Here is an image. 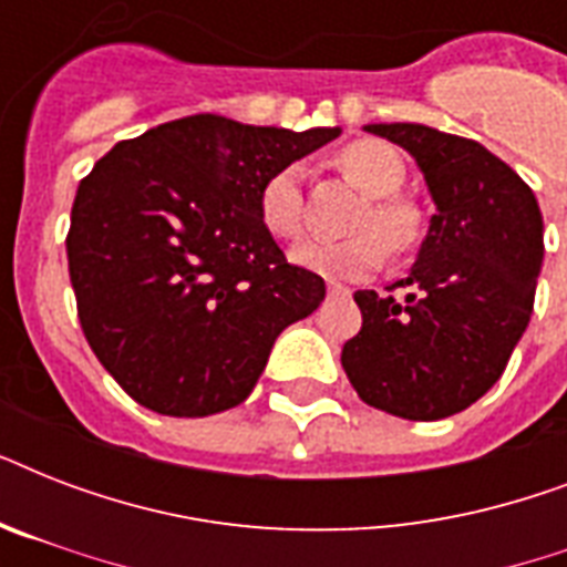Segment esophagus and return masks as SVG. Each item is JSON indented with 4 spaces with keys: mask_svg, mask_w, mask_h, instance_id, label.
<instances>
[{
    "mask_svg": "<svg viewBox=\"0 0 567 567\" xmlns=\"http://www.w3.org/2000/svg\"><path fill=\"white\" fill-rule=\"evenodd\" d=\"M329 297H350V288L341 282H329Z\"/></svg>",
    "mask_w": 567,
    "mask_h": 567,
    "instance_id": "34e87169",
    "label": "esophagus"
}]
</instances>
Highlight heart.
<instances>
[{
  "label": "heart",
  "mask_w": 567,
  "mask_h": 567,
  "mask_svg": "<svg viewBox=\"0 0 567 567\" xmlns=\"http://www.w3.org/2000/svg\"><path fill=\"white\" fill-rule=\"evenodd\" d=\"M341 171L377 203L364 214L362 229H377V235H359L350 240H306L291 249V261L309 274H318L332 282H353L377 274L385 261L386 240L391 249H405L417 235V214L400 199H391L405 182L403 158L391 146L379 141H359L347 146ZM258 214L265 229L279 240H291L302 231V171L288 164L265 182L258 196Z\"/></svg>",
  "instance_id": "heart-1"
}]
</instances>
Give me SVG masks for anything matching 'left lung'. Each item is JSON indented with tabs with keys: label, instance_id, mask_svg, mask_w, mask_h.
<instances>
[{
	"label": "left lung",
	"instance_id": "1",
	"mask_svg": "<svg viewBox=\"0 0 567 567\" xmlns=\"http://www.w3.org/2000/svg\"><path fill=\"white\" fill-rule=\"evenodd\" d=\"M423 173L435 214L400 288L355 291L362 329L341 350L364 403L405 421H441L476 403L524 336L545 261L536 194L483 144L421 123H368ZM391 285V288H394Z\"/></svg>",
	"mask_w": 567,
	"mask_h": 567
}]
</instances>
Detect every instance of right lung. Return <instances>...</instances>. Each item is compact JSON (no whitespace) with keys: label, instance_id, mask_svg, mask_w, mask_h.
I'll return each instance as SVG.
<instances>
[{"label":"right lung","instance_id":"add662e5","mask_svg":"<svg viewBox=\"0 0 567 567\" xmlns=\"http://www.w3.org/2000/svg\"><path fill=\"white\" fill-rule=\"evenodd\" d=\"M338 135L194 114L123 141L82 179L70 279L84 338L128 396L171 417L247 400L282 329L327 297L285 261L258 196Z\"/></svg>","mask_w":567,"mask_h":567}]
</instances>
